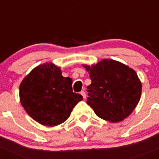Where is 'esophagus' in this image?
Listing matches in <instances>:
<instances>
[{"mask_svg":"<svg viewBox=\"0 0 159 159\" xmlns=\"http://www.w3.org/2000/svg\"><path fill=\"white\" fill-rule=\"evenodd\" d=\"M81 94L82 95V97H83V98H84V99H85V98H86V93H85L84 91H81Z\"/></svg>","mask_w":159,"mask_h":159,"instance_id":"1","label":"esophagus"}]
</instances>
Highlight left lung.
Instances as JSON below:
<instances>
[{"label": "left lung", "instance_id": "obj_1", "mask_svg": "<svg viewBox=\"0 0 159 159\" xmlns=\"http://www.w3.org/2000/svg\"><path fill=\"white\" fill-rule=\"evenodd\" d=\"M91 84L87 87V103L101 119L117 123L129 116L141 98L142 83L136 72L126 65L103 59L91 66L83 65Z\"/></svg>", "mask_w": 159, "mask_h": 159}]
</instances>
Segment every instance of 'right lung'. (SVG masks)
<instances>
[{
  "label": "right lung",
  "mask_w": 159,
  "mask_h": 159,
  "mask_svg": "<svg viewBox=\"0 0 159 159\" xmlns=\"http://www.w3.org/2000/svg\"><path fill=\"white\" fill-rule=\"evenodd\" d=\"M20 101L26 113L36 122L47 126L64 123L83 97L72 91V79L61 75L60 67L53 63L39 65L20 85Z\"/></svg>",
  "instance_id": "add662e5"
}]
</instances>
